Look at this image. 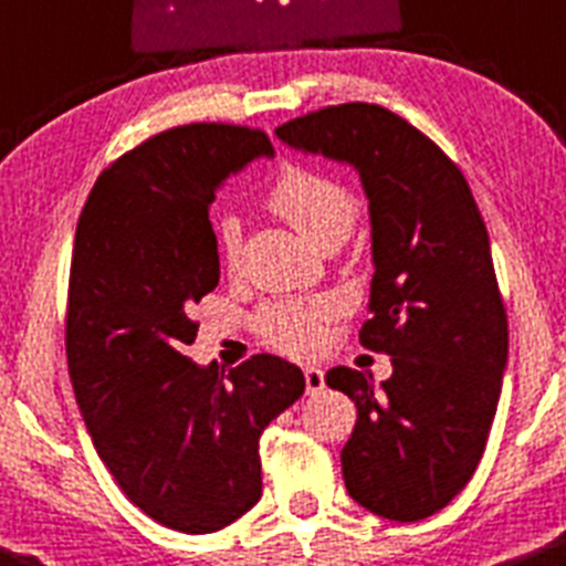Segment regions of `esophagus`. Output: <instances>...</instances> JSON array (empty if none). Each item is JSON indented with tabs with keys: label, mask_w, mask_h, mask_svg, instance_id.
Returning a JSON list of instances; mask_svg holds the SVG:
<instances>
[{
	"label": "esophagus",
	"mask_w": 566,
	"mask_h": 566,
	"mask_svg": "<svg viewBox=\"0 0 566 566\" xmlns=\"http://www.w3.org/2000/svg\"><path fill=\"white\" fill-rule=\"evenodd\" d=\"M304 381H306V392L310 395L323 392V387H326V378H323L321 367H304Z\"/></svg>",
	"instance_id": "obj_1"
}]
</instances>
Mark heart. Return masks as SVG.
Returning a JSON list of instances; mask_svg holds the SVG:
<instances>
[{
	"instance_id": "obj_1",
	"label": "heart",
	"mask_w": 566,
	"mask_h": 566,
	"mask_svg": "<svg viewBox=\"0 0 566 566\" xmlns=\"http://www.w3.org/2000/svg\"><path fill=\"white\" fill-rule=\"evenodd\" d=\"M268 205L315 245L348 238L359 216V205L345 185L298 166H290L279 174ZM216 238L221 260L234 265L243 238L238 218L223 216L216 227ZM332 312L328 301H279L260 312L256 332L268 345L284 354H312L321 345L323 326Z\"/></svg>"
}]
</instances>
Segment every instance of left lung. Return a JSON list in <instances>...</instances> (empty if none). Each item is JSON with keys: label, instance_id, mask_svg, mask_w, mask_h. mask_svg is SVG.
<instances>
[{"label": "left lung", "instance_id": "left-lung-1", "mask_svg": "<svg viewBox=\"0 0 566 566\" xmlns=\"http://www.w3.org/2000/svg\"><path fill=\"white\" fill-rule=\"evenodd\" d=\"M276 137L354 168L370 201L373 317L359 339L392 356V376L376 387L350 367L326 373L356 403L345 490L384 520H426L473 479L509 359L484 218L451 157L378 104L323 107Z\"/></svg>", "mask_w": 566, "mask_h": 566}]
</instances>
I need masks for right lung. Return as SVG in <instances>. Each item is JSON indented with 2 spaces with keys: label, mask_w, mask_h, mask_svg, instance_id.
<instances>
[{
  "label": "right lung",
  "mask_w": 566,
  "mask_h": 566,
  "mask_svg": "<svg viewBox=\"0 0 566 566\" xmlns=\"http://www.w3.org/2000/svg\"><path fill=\"white\" fill-rule=\"evenodd\" d=\"M273 157L265 132L174 126L93 185L76 223L65 354L76 406L124 495L160 525L212 534L262 495L260 437L304 395L301 367L256 354L223 373L185 348L188 310L218 287L210 205Z\"/></svg>",
  "instance_id": "add662e5"
}]
</instances>
